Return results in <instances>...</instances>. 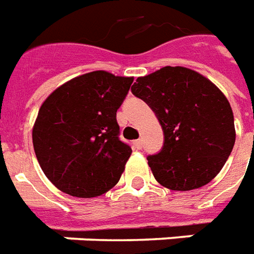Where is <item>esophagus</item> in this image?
Masks as SVG:
<instances>
[{
  "label": "esophagus",
  "mask_w": 254,
  "mask_h": 254,
  "mask_svg": "<svg viewBox=\"0 0 254 254\" xmlns=\"http://www.w3.org/2000/svg\"><path fill=\"white\" fill-rule=\"evenodd\" d=\"M132 146L135 147L136 150H141V149H142V141H141V139H136V141L132 142Z\"/></svg>",
  "instance_id": "esophagus-1"
}]
</instances>
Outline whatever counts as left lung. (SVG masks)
I'll return each instance as SVG.
<instances>
[{"label": "left lung", "mask_w": 254, "mask_h": 254, "mask_svg": "<svg viewBox=\"0 0 254 254\" xmlns=\"http://www.w3.org/2000/svg\"><path fill=\"white\" fill-rule=\"evenodd\" d=\"M152 108L164 132L161 152L147 164L161 186L189 191L220 172L235 143L234 115L217 86L186 66H164L131 87Z\"/></svg>", "instance_id": "8db88e82"}]
</instances>
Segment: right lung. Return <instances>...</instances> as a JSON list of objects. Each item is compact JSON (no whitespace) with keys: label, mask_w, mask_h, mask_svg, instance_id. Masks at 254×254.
<instances>
[{"label":"right lung","mask_w":254,"mask_h":254,"mask_svg":"<svg viewBox=\"0 0 254 254\" xmlns=\"http://www.w3.org/2000/svg\"><path fill=\"white\" fill-rule=\"evenodd\" d=\"M132 80L93 71L61 84L41 105L32 145L59 190L91 198L118 183L132 150L119 139L116 112Z\"/></svg>","instance_id":"right-lung-1"}]
</instances>
